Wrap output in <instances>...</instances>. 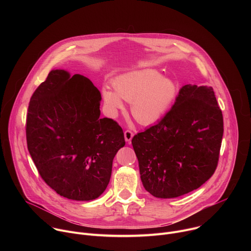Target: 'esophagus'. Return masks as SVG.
<instances>
[{
  "label": "esophagus",
  "instance_id": "1",
  "mask_svg": "<svg viewBox=\"0 0 251 251\" xmlns=\"http://www.w3.org/2000/svg\"><path fill=\"white\" fill-rule=\"evenodd\" d=\"M133 136H134V134H133V132H131L130 130H126V131L124 132V138H125V141H126V142H130V141L132 140Z\"/></svg>",
  "mask_w": 251,
  "mask_h": 251
}]
</instances>
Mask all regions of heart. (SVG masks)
<instances>
[{
    "label": "heart",
    "mask_w": 251,
    "mask_h": 251,
    "mask_svg": "<svg viewBox=\"0 0 251 251\" xmlns=\"http://www.w3.org/2000/svg\"><path fill=\"white\" fill-rule=\"evenodd\" d=\"M112 85L115 91L108 87L101 89L104 105L110 115L115 116L124 110L123 99L131 102V113L142 125L153 124L165 116L178 94L176 81L163 76L155 68L124 73L112 80Z\"/></svg>",
    "instance_id": "b5f03b06"
}]
</instances>
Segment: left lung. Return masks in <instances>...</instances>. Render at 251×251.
Returning a JSON list of instances; mask_svg holds the SVG:
<instances>
[{"mask_svg":"<svg viewBox=\"0 0 251 251\" xmlns=\"http://www.w3.org/2000/svg\"><path fill=\"white\" fill-rule=\"evenodd\" d=\"M224 118L210 86H183L171 110L132 145L145 190L172 199L200 188L217 169Z\"/></svg>","mask_w":251,"mask_h":251,"instance_id":"1","label":"left lung"}]
</instances>
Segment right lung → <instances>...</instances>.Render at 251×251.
<instances>
[{"mask_svg":"<svg viewBox=\"0 0 251 251\" xmlns=\"http://www.w3.org/2000/svg\"><path fill=\"white\" fill-rule=\"evenodd\" d=\"M100 91L85 76L53 69L33 92L26 143L43 180L58 195L92 201L109 184L113 159L125 145L122 128L100 118Z\"/></svg>","mask_w":251,"mask_h":251,"instance_id":"right-lung-1","label":"right lung"}]
</instances>
